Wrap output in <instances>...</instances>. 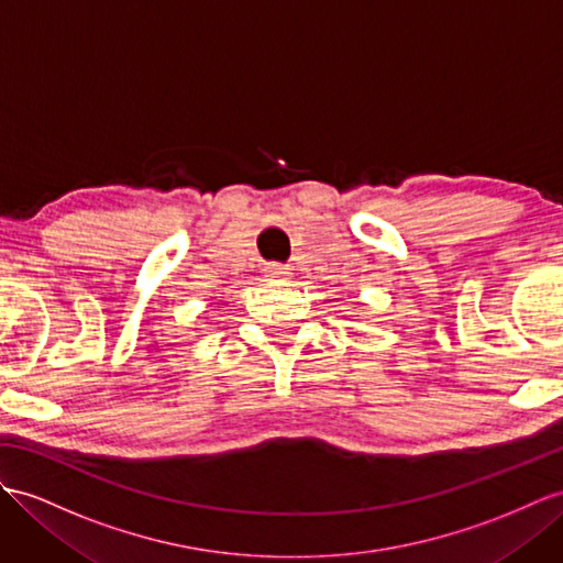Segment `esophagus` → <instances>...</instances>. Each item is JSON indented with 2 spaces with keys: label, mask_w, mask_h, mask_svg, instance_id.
Wrapping results in <instances>:
<instances>
[{
  "label": "esophagus",
  "mask_w": 563,
  "mask_h": 563,
  "mask_svg": "<svg viewBox=\"0 0 563 563\" xmlns=\"http://www.w3.org/2000/svg\"><path fill=\"white\" fill-rule=\"evenodd\" d=\"M264 276H266V280H271V283H283V280H290L292 273L287 271L285 266H280V264H268V266L264 268Z\"/></svg>",
  "instance_id": "obj_1"
}]
</instances>
